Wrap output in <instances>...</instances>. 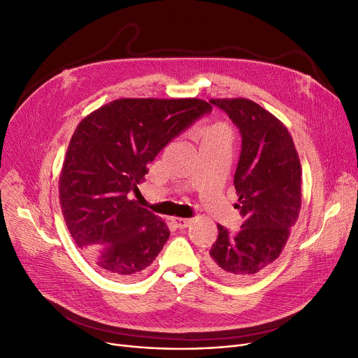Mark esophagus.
<instances>
[{
	"mask_svg": "<svg viewBox=\"0 0 358 358\" xmlns=\"http://www.w3.org/2000/svg\"><path fill=\"white\" fill-rule=\"evenodd\" d=\"M171 222H173V224H174V227H176L177 229H185V228H189L190 223H192L190 219H182V217H173Z\"/></svg>",
	"mask_w": 358,
	"mask_h": 358,
	"instance_id": "34e87169",
	"label": "esophagus"
}]
</instances>
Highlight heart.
<instances>
[{
  "label": "heart",
  "mask_w": 358,
  "mask_h": 358,
  "mask_svg": "<svg viewBox=\"0 0 358 358\" xmlns=\"http://www.w3.org/2000/svg\"><path fill=\"white\" fill-rule=\"evenodd\" d=\"M219 130H223L222 126L215 124V126H210V127H208V129H204V135H206V134H212V131H219Z\"/></svg>",
  "instance_id": "1"
}]
</instances>
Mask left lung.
<instances>
[{
  "instance_id": "1",
  "label": "left lung",
  "mask_w": 358,
  "mask_h": 358,
  "mask_svg": "<svg viewBox=\"0 0 358 358\" xmlns=\"http://www.w3.org/2000/svg\"><path fill=\"white\" fill-rule=\"evenodd\" d=\"M239 129L241 155L234 176L235 208L243 217L236 234L217 224L209 268L227 280L251 277L283 251L302 203V166L287 127L247 99H216Z\"/></svg>"
}]
</instances>
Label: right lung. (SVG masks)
Masks as SVG:
<instances>
[{"instance_id": "add662e5", "label": "right lung", "mask_w": 358, "mask_h": 358, "mask_svg": "<svg viewBox=\"0 0 358 358\" xmlns=\"http://www.w3.org/2000/svg\"><path fill=\"white\" fill-rule=\"evenodd\" d=\"M212 107L199 99H120L92 111L75 129L59 178L71 236L111 277L139 275L169 238L165 222L131 193L148 164Z\"/></svg>"}]
</instances>
